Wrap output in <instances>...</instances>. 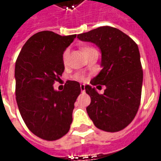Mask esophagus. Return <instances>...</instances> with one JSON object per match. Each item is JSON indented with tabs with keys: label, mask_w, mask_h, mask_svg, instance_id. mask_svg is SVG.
<instances>
[{
	"label": "esophagus",
	"mask_w": 161,
	"mask_h": 161,
	"mask_svg": "<svg viewBox=\"0 0 161 161\" xmlns=\"http://www.w3.org/2000/svg\"><path fill=\"white\" fill-rule=\"evenodd\" d=\"M80 89H81V91L82 92H84V91H85V85L84 84H80Z\"/></svg>",
	"instance_id": "obj_1"
}]
</instances>
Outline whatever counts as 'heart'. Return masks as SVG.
Masks as SVG:
<instances>
[{
    "instance_id": "heart-1",
    "label": "heart",
    "mask_w": 161,
    "mask_h": 161,
    "mask_svg": "<svg viewBox=\"0 0 161 161\" xmlns=\"http://www.w3.org/2000/svg\"><path fill=\"white\" fill-rule=\"evenodd\" d=\"M88 48H91V47H83V48H82V50H81V51H82V53H83L84 51H85L86 49H88ZM67 57H68V51H65V52H64L63 54V62L64 63H65V62H66ZM75 78H76L77 80H83V79H84V77H83L82 75H76Z\"/></svg>"
}]
</instances>
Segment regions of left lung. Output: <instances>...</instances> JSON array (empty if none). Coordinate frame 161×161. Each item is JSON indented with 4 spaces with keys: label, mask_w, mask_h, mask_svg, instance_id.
<instances>
[{
    "label": "left lung",
    "mask_w": 161,
    "mask_h": 161,
    "mask_svg": "<svg viewBox=\"0 0 161 161\" xmlns=\"http://www.w3.org/2000/svg\"><path fill=\"white\" fill-rule=\"evenodd\" d=\"M82 41L96 44L102 53L103 69L91 81L92 85H105L104 93L85 86L91 104L86 108L90 118L99 129L122 130L138 111L142 97L143 70L137 44L121 30L101 26L78 34Z\"/></svg>",
    "instance_id": "obj_1"
}]
</instances>
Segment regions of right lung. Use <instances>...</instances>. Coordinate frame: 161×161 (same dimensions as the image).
<instances>
[{
    "instance_id": "1",
    "label": "right lung",
    "mask_w": 161,
    "mask_h": 161,
    "mask_svg": "<svg viewBox=\"0 0 161 161\" xmlns=\"http://www.w3.org/2000/svg\"><path fill=\"white\" fill-rule=\"evenodd\" d=\"M77 34L35 33L23 46L15 63V96L23 121L33 134L56 141L70 130L80 84L68 80L62 91L53 84L62 76L63 54Z\"/></svg>"
}]
</instances>
